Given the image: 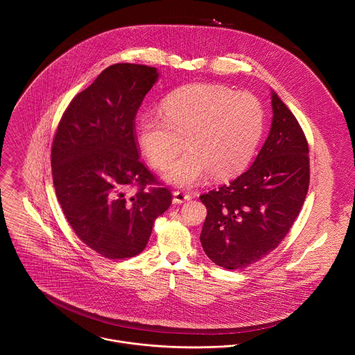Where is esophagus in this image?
Masks as SVG:
<instances>
[{"mask_svg": "<svg viewBox=\"0 0 355 355\" xmlns=\"http://www.w3.org/2000/svg\"><path fill=\"white\" fill-rule=\"evenodd\" d=\"M173 195H174V202H177V204H182V202H187L191 199V193L185 191H174Z\"/></svg>", "mask_w": 355, "mask_h": 355, "instance_id": "1", "label": "esophagus"}]
</instances>
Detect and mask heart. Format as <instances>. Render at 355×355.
Here are the masks:
<instances>
[{
  "label": "heart",
  "instance_id": "heart-1",
  "mask_svg": "<svg viewBox=\"0 0 355 355\" xmlns=\"http://www.w3.org/2000/svg\"><path fill=\"white\" fill-rule=\"evenodd\" d=\"M264 129V110L256 95L218 84H192L168 94L162 114L144 111L137 139L148 163L167 166L184 147L188 151L166 168V178L192 187L209 174L223 180L250 163Z\"/></svg>",
  "mask_w": 355,
  "mask_h": 355
}]
</instances>
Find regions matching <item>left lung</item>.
<instances>
[{"mask_svg": "<svg viewBox=\"0 0 355 355\" xmlns=\"http://www.w3.org/2000/svg\"><path fill=\"white\" fill-rule=\"evenodd\" d=\"M271 104V130L256 162L227 185L199 196L208 211L200 244L226 270L245 268L275 250L309 189L306 136L275 92Z\"/></svg>", "mask_w": 355, "mask_h": 355, "instance_id": "obj_1", "label": "left lung"}]
</instances>
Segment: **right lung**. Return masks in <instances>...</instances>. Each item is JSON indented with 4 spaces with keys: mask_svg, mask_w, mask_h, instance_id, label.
<instances>
[{
    "mask_svg": "<svg viewBox=\"0 0 355 355\" xmlns=\"http://www.w3.org/2000/svg\"><path fill=\"white\" fill-rule=\"evenodd\" d=\"M157 77L156 67L110 66L71 99L53 137L50 160L63 214L83 243L111 260L141 252L173 200L139 159L135 129Z\"/></svg>",
    "mask_w": 355,
    "mask_h": 355,
    "instance_id": "obj_1",
    "label": "right lung"
}]
</instances>
